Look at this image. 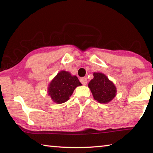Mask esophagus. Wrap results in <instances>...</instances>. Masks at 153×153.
Masks as SVG:
<instances>
[{
  "instance_id": "34e87169",
  "label": "esophagus",
  "mask_w": 153,
  "mask_h": 153,
  "mask_svg": "<svg viewBox=\"0 0 153 153\" xmlns=\"http://www.w3.org/2000/svg\"><path fill=\"white\" fill-rule=\"evenodd\" d=\"M80 82H81L83 85H86L87 84V78L86 77H82V78L80 79Z\"/></svg>"
}]
</instances>
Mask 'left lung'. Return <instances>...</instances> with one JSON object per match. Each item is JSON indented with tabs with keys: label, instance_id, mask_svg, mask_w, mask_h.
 Returning a JSON list of instances; mask_svg holds the SVG:
<instances>
[{
	"label": "left lung",
	"instance_id": "8db88e82",
	"mask_svg": "<svg viewBox=\"0 0 153 153\" xmlns=\"http://www.w3.org/2000/svg\"><path fill=\"white\" fill-rule=\"evenodd\" d=\"M93 76L94 78L88 84L93 97L98 102L107 104L116 96V87L105 74L94 72Z\"/></svg>",
	"mask_w": 153,
	"mask_h": 153
}]
</instances>
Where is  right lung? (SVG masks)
Here are the masks:
<instances>
[{"mask_svg": "<svg viewBox=\"0 0 153 153\" xmlns=\"http://www.w3.org/2000/svg\"><path fill=\"white\" fill-rule=\"evenodd\" d=\"M81 85L76 76H71L68 71H61L51 82L48 94L53 102L61 104L68 100L75 88Z\"/></svg>", "mask_w": 153, "mask_h": 153, "instance_id": "add662e5", "label": "right lung"}]
</instances>
